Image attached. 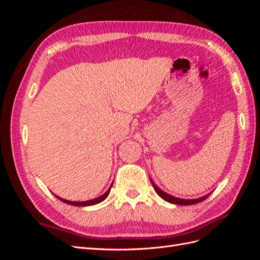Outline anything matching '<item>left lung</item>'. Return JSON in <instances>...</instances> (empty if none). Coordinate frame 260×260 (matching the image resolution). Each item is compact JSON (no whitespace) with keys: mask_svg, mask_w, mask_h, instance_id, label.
I'll list each match as a JSON object with an SVG mask.
<instances>
[{"mask_svg":"<svg viewBox=\"0 0 260 260\" xmlns=\"http://www.w3.org/2000/svg\"><path fill=\"white\" fill-rule=\"evenodd\" d=\"M151 182H152V184H153V187H154V190L156 191V193L158 194L162 200H165V201L168 202V203H171V204H176V205H194V204H196V203H200V202L205 201V200L208 198V196H209V194H207V195H205V196H202V198L195 199V200L178 199V198H175V196L169 195V194H167L166 192H164L162 190H160V188H159L158 186H157V185L153 182L152 180H151Z\"/></svg>","mask_w":260,"mask_h":260,"instance_id":"1","label":"left lung"}]
</instances>
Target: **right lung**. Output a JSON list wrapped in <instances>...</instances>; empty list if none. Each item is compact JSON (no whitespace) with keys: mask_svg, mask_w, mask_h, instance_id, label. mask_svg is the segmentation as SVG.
Returning <instances> with one entry per match:
<instances>
[{"mask_svg":"<svg viewBox=\"0 0 260 260\" xmlns=\"http://www.w3.org/2000/svg\"><path fill=\"white\" fill-rule=\"evenodd\" d=\"M112 185H113V184H112ZM112 185H111V187H112ZM111 187H109L108 190H107L103 195H101V196H99V198L94 199V200L85 201V202H72V201H67V200H64V199H60L59 196H57V195H55V196H56V198H57L58 200L62 201L64 203L69 204V205H74V206H91V205H95V204H99V203H101V202H103V201L107 198V196H108L109 192H111Z\"/></svg>","mask_w":260,"mask_h":260,"instance_id":"1","label":"right lung"}]
</instances>
